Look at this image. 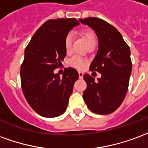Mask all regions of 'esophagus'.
I'll return each instance as SVG.
<instances>
[{"instance_id":"34e87169","label":"esophagus","mask_w":148,"mask_h":148,"mask_svg":"<svg viewBox=\"0 0 148 148\" xmlns=\"http://www.w3.org/2000/svg\"><path fill=\"white\" fill-rule=\"evenodd\" d=\"M78 74H79V79L83 78V76H84V73H83V72H80V71H79V72L78 73Z\"/></svg>"}]
</instances>
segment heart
Segmentation results:
<instances>
[{"mask_svg": "<svg viewBox=\"0 0 148 148\" xmlns=\"http://www.w3.org/2000/svg\"><path fill=\"white\" fill-rule=\"evenodd\" d=\"M83 35L86 39L87 46H89L92 43L96 42V38L93 32L90 31H85L83 32ZM73 42V33H69L67 34L65 40H64V46L67 52H69L72 49ZM69 64L71 66L74 67L78 69H83L86 66V61L79 56H74L69 60Z\"/></svg>", "mask_w": 148, "mask_h": 148, "instance_id": "1", "label": "heart"}]
</instances>
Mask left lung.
Listing matches in <instances>:
<instances>
[{
    "instance_id": "left-lung-1",
    "label": "left lung",
    "mask_w": 148,
    "mask_h": 148,
    "mask_svg": "<svg viewBox=\"0 0 148 148\" xmlns=\"http://www.w3.org/2000/svg\"><path fill=\"white\" fill-rule=\"evenodd\" d=\"M79 20L96 34L99 49L90 70L102 75L98 81L89 74L84 75L87 89L83 98L91 112L110 114L121 106L128 91L132 68L130 49L119 31L107 22L95 17Z\"/></svg>"
}]
</instances>
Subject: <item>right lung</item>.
Listing matches in <instances>:
<instances>
[{"label":"right lung","mask_w":148,"mask_h":148,"mask_svg":"<svg viewBox=\"0 0 148 148\" xmlns=\"http://www.w3.org/2000/svg\"><path fill=\"white\" fill-rule=\"evenodd\" d=\"M77 19H50L44 23L31 38L24 51L20 68L23 93L31 107L44 117H56L66 110L73 86L79 79L73 68L62 76L53 73L66 57L64 40Z\"/></svg>","instance_id":"obj_1"}]
</instances>
